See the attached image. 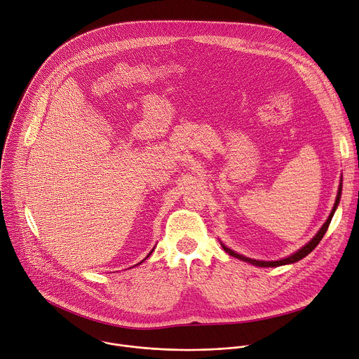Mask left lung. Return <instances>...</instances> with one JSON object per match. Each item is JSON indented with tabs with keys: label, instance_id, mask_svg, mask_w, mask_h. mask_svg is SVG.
<instances>
[{
	"label": "left lung",
	"instance_id": "left-lung-1",
	"mask_svg": "<svg viewBox=\"0 0 359 359\" xmlns=\"http://www.w3.org/2000/svg\"><path fill=\"white\" fill-rule=\"evenodd\" d=\"M341 193H342V177H341V182H339V187H338V193H337V198H335V203H334V208H332V210H331V213H330V216H328L327 222L323 224V227L318 230V233H317V234H316V236H314L309 243H306L305 245H302L299 250H297L295 252H292L291 255H288V257H285V259L276 260V262L254 260V259H248V257H245V255H243V254H238V252L233 251L231 248H229L227 245H224L222 241H220V244H222L223 250H224L227 254H230L231 257H236V259H238V260H241V262L250 263V264H252V266H255V267H278V266H285V264L297 263V262L302 260L304 257H306V255H309V254H310V252H311V251L318 245V243L321 241V238H323V237H324V234L327 233L328 226H330V223H331V220H332V216H334V213H335V210H337V208H338V204H339Z\"/></svg>",
	"mask_w": 359,
	"mask_h": 359
}]
</instances>
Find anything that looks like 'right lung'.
<instances>
[{
  "mask_svg": "<svg viewBox=\"0 0 359 359\" xmlns=\"http://www.w3.org/2000/svg\"><path fill=\"white\" fill-rule=\"evenodd\" d=\"M153 250H155V248H153ZM153 250H151V251H150V252H149V254H147V255H146V259H147V257H149V255H150V254H151V252H153ZM146 259H143V260H142V262H140V263H137V264H136V266H139V264H142V263H143V262H144V260H146Z\"/></svg>",
  "mask_w": 359,
  "mask_h": 359,
  "instance_id": "add662e5",
  "label": "right lung"
}]
</instances>
